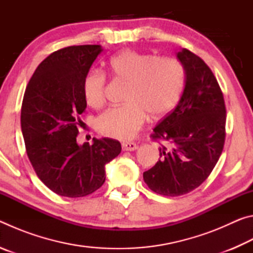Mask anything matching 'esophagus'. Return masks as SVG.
Returning a JSON list of instances; mask_svg holds the SVG:
<instances>
[{
	"instance_id": "obj_1",
	"label": "esophagus",
	"mask_w": 253,
	"mask_h": 253,
	"mask_svg": "<svg viewBox=\"0 0 253 253\" xmlns=\"http://www.w3.org/2000/svg\"><path fill=\"white\" fill-rule=\"evenodd\" d=\"M122 147L124 151H135V149H137V144L134 143V142H125L122 144Z\"/></svg>"
}]
</instances>
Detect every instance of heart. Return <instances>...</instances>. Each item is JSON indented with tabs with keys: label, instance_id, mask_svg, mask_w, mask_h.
Returning <instances> with one entry per match:
<instances>
[{
	"label": "heart",
	"instance_id": "1",
	"mask_svg": "<svg viewBox=\"0 0 253 253\" xmlns=\"http://www.w3.org/2000/svg\"><path fill=\"white\" fill-rule=\"evenodd\" d=\"M115 78L128 84L126 105L113 107L97 118L100 134L129 139L146 122L166 116L179 100L185 83V70L177 59L158 57L127 49L109 60ZM106 76L92 70L84 77L83 91L85 102L99 108L105 102Z\"/></svg>",
	"mask_w": 253,
	"mask_h": 253
}]
</instances>
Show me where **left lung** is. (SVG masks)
Returning <instances> with one entry per match:
<instances>
[{"mask_svg": "<svg viewBox=\"0 0 253 253\" xmlns=\"http://www.w3.org/2000/svg\"><path fill=\"white\" fill-rule=\"evenodd\" d=\"M176 57L185 70V85L175 109L154 128V140H165L160 160L144 172L153 192L179 196L195 190L211 174L223 151L226 110L213 72L187 49Z\"/></svg>", "mask_w": 253, "mask_h": 253, "instance_id": "8db88e82", "label": "left lung"}]
</instances>
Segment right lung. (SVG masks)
<instances>
[{"instance_id": "right-lung-1", "label": "right lung", "mask_w": 253, "mask_h": 253, "mask_svg": "<svg viewBox=\"0 0 253 253\" xmlns=\"http://www.w3.org/2000/svg\"><path fill=\"white\" fill-rule=\"evenodd\" d=\"M100 45H72L51 53L25 89L21 128L29 160L45 186L58 195L83 198L105 183V165L119 155L116 139L77 143L79 115L87 107L84 77Z\"/></svg>"}]
</instances>
